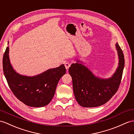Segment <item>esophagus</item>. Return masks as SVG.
<instances>
[{
	"instance_id": "esophagus-1",
	"label": "esophagus",
	"mask_w": 134,
	"mask_h": 134,
	"mask_svg": "<svg viewBox=\"0 0 134 134\" xmlns=\"http://www.w3.org/2000/svg\"><path fill=\"white\" fill-rule=\"evenodd\" d=\"M65 68H66V69L68 70V69H69V67L70 66V64L69 63V62H66V63H65Z\"/></svg>"
}]
</instances>
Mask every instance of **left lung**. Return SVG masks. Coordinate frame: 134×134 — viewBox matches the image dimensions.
Segmentation results:
<instances>
[{
    "label": "left lung",
    "instance_id": "obj_1",
    "mask_svg": "<svg viewBox=\"0 0 134 134\" xmlns=\"http://www.w3.org/2000/svg\"><path fill=\"white\" fill-rule=\"evenodd\" d=\"M115 47L119 58L118 67L110 78L103 79L94 76L86 66L78 63L79 61L69 68L74 96L80 106L94 107L104 105L118 90L125 66V58L117 42Z\"/></svg>",
    "mask_w": 134,
    "mask_h": 134
}]
</instances>
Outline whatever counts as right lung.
Segmentation results:
<instances>
[{"mask_svg":"<svg viewBox=\"0 0 134 134\" xmlns=\"http://www.w3.org/2000/svg\"><path fill=\"white\" fill-rule=\"evenodd\" d=\"M8 54L9 47L3 56V71L8 86L16 97L30 107H40L48 105L54 95L58 81L66 73L64 65L35 76H23L13 69Z\"/></svg>","mask_w":134,"mask_h":134,"instance_id":"obj_1","label":"right lung"}]
</instances>
